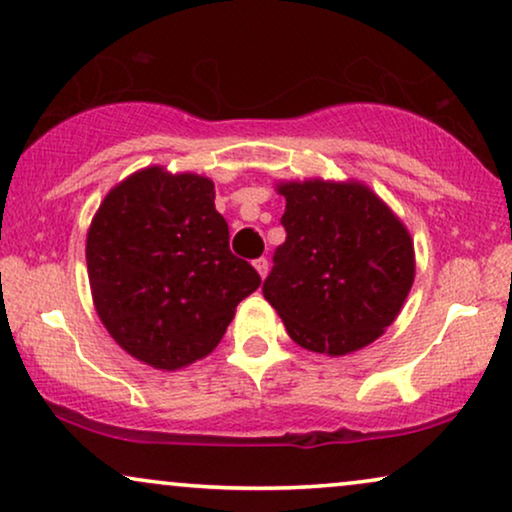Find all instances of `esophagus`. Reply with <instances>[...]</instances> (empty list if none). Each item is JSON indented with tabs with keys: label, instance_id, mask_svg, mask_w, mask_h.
I'll list each match as a JSON object with an SVG mask.
<instances>
[{
	"label": "esophagus",
	"instance_id": "obj_1",
	"mask_svg": "<svg viewBox=\"0 0 512 512\" xmlns=\"http://www.w3.org/2000/svg\"><path fill=\"white\" fill-rule=\"evenodd\" d=\"M254 268L258 275H261V279H265V275H268V258H256Z\"/></svg>",
	"mask_w": 512,
	"mask_h": 512
}]
</instances>
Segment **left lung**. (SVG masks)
<instances>
[{
    "label": "left lung",
    "instance_id": "8db88e82",
    "mask_svg": "<svg viewBox=\"0 0 512 512\" xmlns=\"http://www.w3.org/2000/svg\"><path fill=\"white\" fill-rule=\"evenodd\" d=\"M286 242L263 296L307 352L345 356L368 347L401 312L415 282L403 221L361 181H279Z\"/></svg>",
    "mask_w": 512,
    "mask_h": 512
}]
</instances>
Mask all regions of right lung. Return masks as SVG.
Masks as SVG:
<instances>
[{
	"mask_svg": "<svg viewBox=\"0 0 512 512\" xmlns=\"http://www.w3.org/2000/svg\"><path fill=\"white\" fill-rule=\"evenodd\" d=\"M90 293L111 338L137 361L179 370L219 345L261 277L228 247L214 181L144 167L102 200L86 237Z\"/></svg>",
	"mask_w": 512,
	"mask_h": 512,
	"instance_id": "1",
	"label": "right lung"
}]
</instances>
